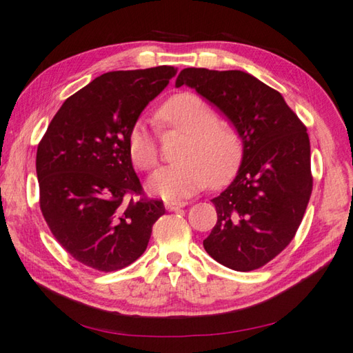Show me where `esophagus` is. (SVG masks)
<instances>
[{
	"label": "esophagus",
	"mask_w": 353,
	"mask_h": 353,
	"mask_svg": "<svg viewBox=\"0 0 353 353\" xmlns=\"http://www.w3.org/2000/svg\"><path fill=\"white\" fill-rule=\"evenodd\" d=\"M185 205L186 202H165V208H167V211H177L183 208Z\"/></svg>",
	"instance_id": "obj_1"
}]
</instances>
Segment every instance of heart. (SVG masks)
I'll return each instance as SVG.
<instances>
[{"label":"heart","mask_w":353,"mask_h":353,"mask_svg":"<svg viewBox=\"0 0 353 353\" xmlns=\"http://www.w3.org/2000/svg\"><path fill=\"white\" fill-rule=\"evenodd\" d=\"M165 127L186 134L177 151L181 161L156 171L148 190L167 200L185 199L203 190L210 182L222 186L236 176L243 159V141L236 127L217 121V113L200 96L181 93L159 108ZM127 147L131 162L142 171L153 170L157 161V139L142 121L128 130Z\"/></svg>","instance_id":"1"}]
</instances>
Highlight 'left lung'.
<instances>
[{
	"instance_id": "8db88e82",
	"label": "left lung",
	"mask_w": 353,
	"mask_h": 353,
	"mask_svg": "<svg viewBox=\"0 0 353 353\" xmlns=\"http://www.w3.org/2000/svg\"><path fill=\"white\" fill-rule=\"evenodd\" d=\"M188 85L230 121L243 141L237 176L214 197L217 223L203 248L234 271L259 269L291 243L312 192L306 127L283 96L241 70L183 68Z\"/></svg>"
}]
</instances>
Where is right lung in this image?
<instances>
[{"instance_id": "1", "label": "right lung", "mask_w": 353, "mask_h": 353, "mask_svg": "<svg viewBox=\"0 0 353 353\" xmlns=\"http://www.w3.org/2000/svg\"><path fill=\"white\" fill-rule=\"evenodd\" d=\"M177 68L108 72L62 103L37 151L39 206L74 260L112 272L145 252L162 200L145 199L128 130Z\"/></svg>"}]
</instances>
